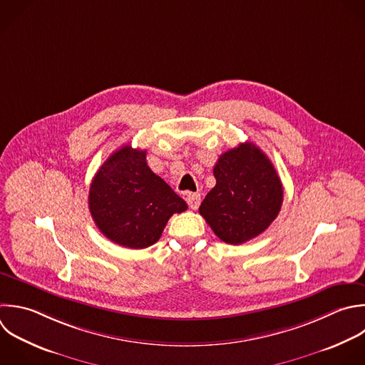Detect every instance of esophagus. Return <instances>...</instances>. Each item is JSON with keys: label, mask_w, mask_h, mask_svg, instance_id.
Here are the masks:
<instances>
[{"label": "esophagus", "mask_w": 365, "mask_h": 365, "mask_svg": "<svg viewBox=\"0 0 365 365\" xmlns=\"http://www.w3.org/2000/svg\"><path fill=\"white\" fill-rule=\"evenodd\" d=\"M185 200H187V204L190 205L191 210H197L198 205H200L201 197H200V194H197V192H190V194H187Z\"/></svg>", "instance_id": "34e87169"}]
</instances>
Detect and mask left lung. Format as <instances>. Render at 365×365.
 Segmentation results:
<instances>
[{
    "mask_svg": "<svg viewBox=\"0 0 365 365\" xmlns=\"http://www.w3.org/2000/svg\"><path fill=\"white\" fill-rule=\"evenodd\" d=\"M215 187L200 214L215 235L238 245L264 232L277 218L284 190L268 157L252 143L224 153L214 165Z\"/></svg>",
    "mask_w": 365,
    "mask_h": 365,
    "instance_id": "1",
    "label": "left lung"
}]
</instances>
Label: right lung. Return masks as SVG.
<instances>
[{
	"mask_svg": "<svg viewBox=\"0 0 365 365\" xmlns=\"http://www.w3.org/2000/svg\"><path fill=\"white\" fill-rule=\"evenodd\" d=\"M145 154L130 144L117 150L97 171L88 195L98 230L133 250L155 244L170 217L187 210L185 201L150 170Z\"/></svg>",
	"mask_w": 365,
	"mask_h": 365,
	"instance_id": "right-lung-1",
	"label": "right lung"
}]
</instances>
